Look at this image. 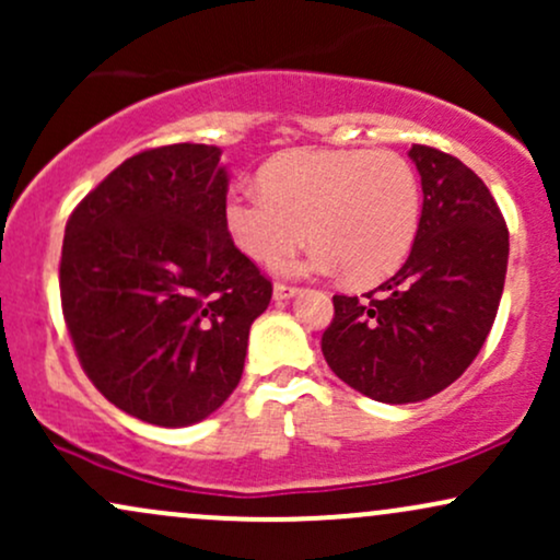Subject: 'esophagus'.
Segmentation results:
<instances>
[{
  "mask_svg": "<svg viewBox=\"0 0 560 560\" xmlns=\"http://www.w3.org/2000/svg\"><path fill=\"white\" fill-rule=\"evenodd\" d=\"M300 289L298 287H292V284H273V300H289V298H294V294H298Z\"/></svg>",
  "mask_w": 560,
  "mask_h": 560,
  "instance_id": "34e87169",
  "label": "esophagus"
}]
</instances>
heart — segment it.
<instances>
[{"instance_id": "1", "label": "heart", "mask_w": 560, "mask_h": 560, "mask_svg": "<svg viewBox=\"0 0 560 560\" xmlns=\"http://www.w3.org/2000/svg\"><path fill=\"white\" fill-rule=\"evenodd\" d=\"M223 223L249 260L273 262L307 240L289 273L376 284L408 260L421 226L419 173L389 150H292L260 171V191L231 189Z\"/></svg>"}]
</instances>
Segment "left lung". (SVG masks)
<instances>
[{
    "instance_id": "obj_1",
    "label": "left lung",
    "mask_w": 560,
    "mask_h": 560,
    "mask_svg": "<svg viewBox=\"0 0 560 560\" xmlns=\"http://www.w3.org/2000/svg\"><path fill=\"white\" fill-rule=\"evenodd\" d=\"M423 208L405 266L365 298L334 294L320 339L329 369L378 402L436 395L479 355L508 268V229L485 182L458 158L413 144Z\"/></svg>"
}]
</instances>
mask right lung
Returning <instances> with one entry per match:
<instances>
[{"mask_svg": "<svg viewBox=\"0 0 560 560\" xmlns=\"http://www.w3.org/2000/svg\"><path fill=\"white\" fill-rule=\"evenodd\" d=\"M229 173L210 144L120 163L68 218L60 298L94 387L155 427L208 419L240 384L271 281L223 223Z\"/></svg>", "mask_w": 560, "mask_h": 560, "instance_id": "1", "label": "right lung"}]
</instances>
